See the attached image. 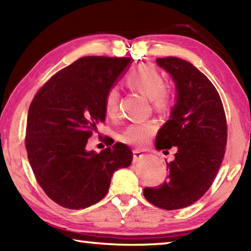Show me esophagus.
Wrapping results in <instances>:
<instances>
[{"label":"esophagus","instance_id":"1","mask_svg":"<svg viewBox=\"0 0 251 251\" xmlns=\"http://www.w3.org/2000/svg\"><path fill=\"white\" fill-rule=\"evenodd\" d=\"M143 156H144V154H143L141 151H137V150L133 151V161H134V163H136V161H138L139 159L142 158Z\"/></svg>","mask_w":251,"mask_h":251}]
</instances>
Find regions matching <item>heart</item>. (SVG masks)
Returning <instances> with one entry per match:
<instances>
[{
    "instance_id": "b5f03b06",
    "label": "heart",
    "mask_w": 251,
    "mask_h": 251,
    "mask_svg": "<svg viewBox=\"0 0 251 251\" xmlns=\"http://www.w3.org/2000/svg\"><path fill=\"white\" fill-rule=\"evenodd\" d=\"M129 90L142 93L148 97L157 113H165L173 104L172 92L164 85V77L154 65L141 64L131 70L125 78ZM120 93L115 87L109 88L104 99L106 116L114 117L117 113ZM157 126L152 122L133 123L125 127L120 135L121 142L135 147H144L156 134Z\"/></svg>"
}]
</instances>
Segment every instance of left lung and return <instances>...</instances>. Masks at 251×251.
<instances>
[{
  "label": "left lung",
  "mask_w": 251,
  "mask_h": 251,
  "mask_svg": "<svg viewBox=\"0 0 251 251\" xmlns=\"http://www.w3.org/2000/svg\"><path fill=\"white\" fill-rule=\"evenodd\" d=\"M175 82L177 103L159 129L158 151L176 146L175 159L167 164V180L144 189V196L166 210L185 208L201 198L214 181L227 145L226 114L214 85L192 63L178 57L157 58Z\"/></svg>",
  "instance_id": "left-lung-1"
}]
</instances>
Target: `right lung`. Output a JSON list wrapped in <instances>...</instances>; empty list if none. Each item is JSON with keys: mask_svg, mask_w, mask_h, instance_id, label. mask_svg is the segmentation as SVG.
Segmentation results:
<instances>
[{"mask_svg": "<svg viewBox=\"0 0 251 251\" xmlns=\"http://www.w3.org/2000/svg\"><path fill=\"white\" fill-rule=\"evenodd\" d=\"M130 57L84 56L54 74L28 108L25 147L44 193L69 209L103 199L115 171L128 167L133 152L116 143L100 152L86 144L105 122L104 99ZM112 145V144H110Z\"/></svg>", "mask_w": 251, "mask_h": 251, "instance_id": "right-lung-1", "label": "right lung"}]
</instances>
